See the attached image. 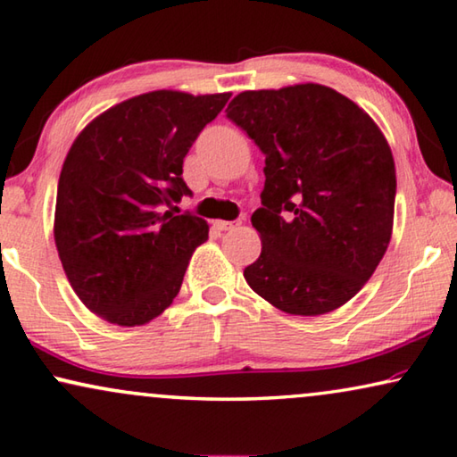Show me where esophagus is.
Instances as JSON below:
<instances>
[{"label": "esophagus", "mask_w": 457, "mask_h": 457, "mask_svg": "<svg viewBox=\"0 0 457 457\" xmlns=\"http://www.w3.org/2000/svg\"><path fill=\"white\" fill-rule=\"evenodd\" d=\"M237 226H240V220H237V221H223V220H220V221H215V223H213V228H215V229H220V231L234 229V228H237Z\"/></svg>", "instance_id": "obj_1"}]
</instances>
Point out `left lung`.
<instances>
[{"instance_id":"1","label":"left lung","mask_w":457,"mask_h":457,"mask_svg":"<svg viewBox=\"0 0 457 457\" xmlns=\"http://www.w3.org/2000/svg\"><path fill=\"white\" fill-rule=\"evenodd\" d=\"M226 118L264 158L262 252L244 278L291 315L342 307L372 277L393 234L396 175L370 115L329 87L244 91Z\"/></svg>"}]
</instances>
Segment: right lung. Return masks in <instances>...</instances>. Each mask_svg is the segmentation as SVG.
<instances>
[{"instance_id":"obj_1","label":"right lung","mask_w":457,"mask_h":457,"mask_svg":"<svg viewBox=\"0 0 457 457\" xmlns=\"http://www.w3.org/2000/svg\"><path fill=\"white\" fill-rule=\"evenodd\" d=\"M229 93L152 91L121 101L87 126L59 179L54 242L72 291L101 320L134 328L179 295L203 217L179 212L191 197L183 161Z\"/></svg>"}]
</instances>
